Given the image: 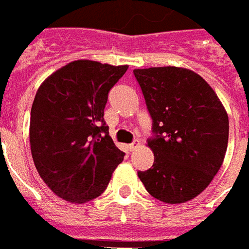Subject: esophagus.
I'll return each instance as SVG.
<instances>
[{"label": "esophagus", "mask_w": 249, "mask_h": 249, "mask_svg": "<svg viewBox=\"0 0 249 249\" xmlns=\"http://www.w3.org/2000/svg\"><path fill=\"white\" fill-rule=\"evenodd\" d=\"M138 145H139V140H135V142H132L131 144L128 145V149H130V151H134Z\"/></svg>", "instance_id": "esophagus-1"}]
</instances>
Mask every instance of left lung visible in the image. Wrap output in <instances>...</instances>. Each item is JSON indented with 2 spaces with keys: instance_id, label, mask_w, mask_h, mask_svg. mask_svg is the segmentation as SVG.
I'll use <instances>...</instances> for the list:
<instances>
[{
  "instance_id": "obj_1",
  "label": "left lung",
  "mask_w": 249,
  "mask_h": 249,
  "mask_svg": "<svg viewBox=\"0 0 249 249\" xmlns=\"http://www.w3.org/2000/svg\"><path fill=\"white\" fill-rule=\"evenodd\" d=\"M152 118L155 161L138 172L152 197L184 203L201 194L222 167L229 115L199 74L178 67L134 69Z\"/></svg>"
}]
</instances>
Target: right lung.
Returning <instances> with one entry per match:
<instances>
[{"label": "right lung", "mask_w": 249, "mask_h": 249, "mask_svg": "<svg viewBox=\"0 0 249 249\" xmlns=\"http://www.w3.org/2000/svg\"><path fill=\"white\" fill-rule=\"evenodd\" d=\"M128 65L76 60L39 87L30 118L34 164L65 201L85 203L104 193L124 153L109 136L104 110Z\"/></svg>", "instance_id": "obj_1"}]
</instances>
